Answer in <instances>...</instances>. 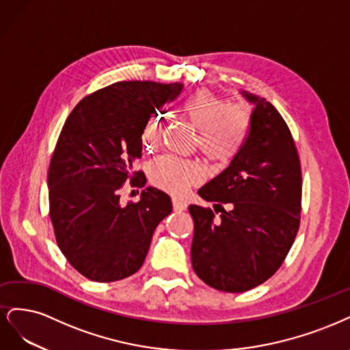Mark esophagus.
I'll return each instance as SVG.
<instances>
[{
    "mask_svg": "<svg viewBox=\"0 0 350 350\" xmlns=\"http://www.w3.org/2000/svg\"><path fill=\"white\" fill-rule=\"evenodd\" d=\"M173 208H174V211H177V212H182V211H185V209L187 208L186 200L173 198Z\"/></svg>",
    "mask_w": 350,
    "mask_h": 350,
    "instance_id": "34e87169",
    "label": "esophagus"
}]
</instances>
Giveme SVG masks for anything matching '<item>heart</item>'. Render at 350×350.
I'll list each match as a JSON object with an SVG mask.
<instances>
[{
  "instance_id": "b5f03b06",
  "label": "heart",
  "mask_w": 350,
  "mask_h": 350,
  "mask_svg": "<svg viewBox=\"0 0 350 350\" xmlns=\"http://www.w3.org/2000/svg\"><path fill=\"white\" fill-rule=\"evenodd\" d=\"M182 113L189 125L198 131V146L206 160L227 164L241 151L250 129V111L247 107L227 106L224 98L199 90L186 98ZM160 135V118H151L142 132L144 144L154 148ZM150 178L155 187L178 196L204 178V170L193 161L164 155L151 165Z\"/></svg>"
}]
</instances>
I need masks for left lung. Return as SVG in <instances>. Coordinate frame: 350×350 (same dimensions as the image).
Here are the masks:
<instances>
[{
    "instance_id": "left-lung-1",
    "label": "left lung",
    "mask_w": 350,
    "mask_h": 350,
    "mask_svg": "<svg viewBox=\"0 0 350 350\" xmlns=\"http://www.w3.org/2000/svg\"><path fill=\"white\" fill-rule=\"evenodd\" d=\"M241 94L254 106L243 148L198 190L206 202H218L222 213L215 218L209 208L189 206L195 273L206 285L235 294L263 284L284 263L299 228L302 191L301 164L286 122L266 98ZM222 203H230V211Z\"/></svg>"
}]
</instances>
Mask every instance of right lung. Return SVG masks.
I'll return each mask as SVG.
<instances>
[{
  "label": "right lung",
  "mask_w": 350,
  "mask_h": 350,
  "mask_svg": "<svg viewBox=\"0 0 350 350\" xmlns=\"http://www.w3.org/2000/svg\"><path fill=\"white\" fill-rule=\"evenodd\" d=\"M182 83L119 81L84 97L66 119L49 165V215L66 260L94 282L125 279L141 269L152 234L173 211L155 187L122 205L120 187L145 186L133 172L142 132Z\"/></svg>",
  "instance_id": "add662e5"
}]
</instances>
